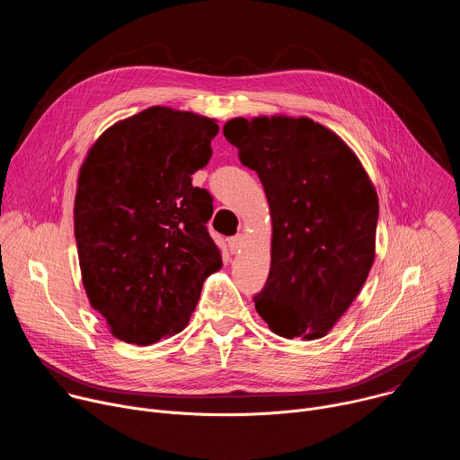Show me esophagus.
Here are the masks:
<instances>
[{"mask_svg": "<svg viewBox=\"0 0 460 460\" xmlns=\"http://www.w3.org/2000/svg\"><path fill=\"white\" fill-rule=\"evenodd\" d=\"M243 242H245V236L243 234H234V236H231L229 240H227V243H229V249L234 252V251H238L242 245H243Z\"/></svg>", "mask_w": 460, "mask_h": 460, "instance_id": "obj_1", "label": "esophagus"}]
</instances>
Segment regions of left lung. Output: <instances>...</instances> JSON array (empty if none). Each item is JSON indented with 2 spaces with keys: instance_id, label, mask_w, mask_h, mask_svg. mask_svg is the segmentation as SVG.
Segmentation results:
<instances>
[{
  "instance_id": "obj_1",
  "label": "left lung",
  "mask_w": 460,
  "mask_h": 460,
  "mask_svg": "<svg viewBox=\"0 0 460 460\" xmlns=\"http://www.w3.org/2000/svg\"><path fill=\"white\" fill-rule=\"evenodd\" d=\"M224 137L256 171L271 211V268L254 307L280 337L320 339L373 266L376 190L357 155L309 118H233Z\"/></svg>"
}]
</instances>
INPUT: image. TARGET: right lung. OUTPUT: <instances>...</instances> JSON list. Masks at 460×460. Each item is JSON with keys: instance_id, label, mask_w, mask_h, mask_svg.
<instances>
[{"instance_id": "add662e5", "label": "right lung", "mask_w": 460, "mask_h": 460, "mask_svg": "<svg viewBox=\"0 0 460 460\" xmlns=\"http://www.w3.org/2000/svg\"><path fill=\"white\" fill-rule=\"evenodd\" d=\"M217 119L149 107L109 127L80 169L75 236L87 298L111 333L149 346L180 333L222 268L208 231L206 167Z\"/></svg>"}]
</instances>
